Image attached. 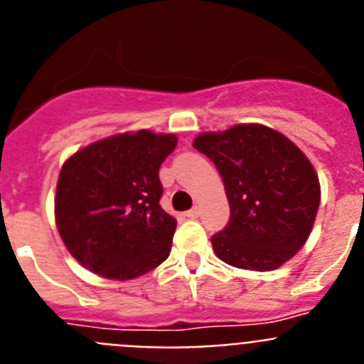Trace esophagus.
Segmentation results:
<instances>
[{"label": "esophagus", "instance_id": "obj_1", "mask_svg": "<svg viewBox=\"0 0 364 364\" xmlns=\"http://www.w3.org/2000/svg\"><path fill=\"white\" fill-rule=\"evenodd\" d=\"M198 215H200V208H197V205H195V208H191L189 211H186V217H189V218H197Z\"/></svg>", "mask_w": 364, "mask_h": 364}]
</instances>
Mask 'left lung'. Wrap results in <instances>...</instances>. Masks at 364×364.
Instances as JSON below:
<instances>
[{"mask_svg": "<svg viewBox=\"0 0 364 364\" xmlns=\"http://www.w3.org/2000/svg\"><path fill=\"white\" fill-rule=\"evenodd\" d=\"M193 147L217 166L230 202L228 226L211 237L220 260L269 272L304 246L319 210L314 166L290 138L259 124L202 133Z\"/></svg>", "mask_w": 364, "mask_h": 364, "instance_id": "1", "label": "left lung"}]
</instances>
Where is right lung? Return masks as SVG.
I'll return each instance as SVG.
<instances>
[{"label":"right lung","instance_id":"add662e5","mask_svg":"<svg viewBox=\"0 0 364 364\" xmlns=\"http://www.w3.org/2000/svg\"><path fill=\"white\" fill-rule=\"evenodd\" d=\"M175 134L142 129L83 147L62 166L56 226L80 264L105 279L129 281L169 257L176 220L162 210L159 169Z\"/></svg>","mask_w":364,"mask_h":364}]
</instances>
